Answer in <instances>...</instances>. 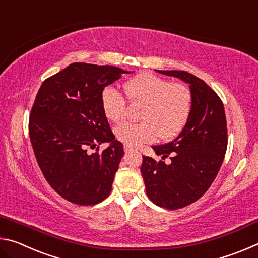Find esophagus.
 <instances>
[{
    "label": "esophagus",
    "instance_id": "1",
    "mask_svg": "<svg viewBox=\"0 0 258 258\" xmlns=\"http://www.w3.org/2000/svg\"><path fill=\"white\" fill-rule=\"evenodd\" d=\"M132 150H133V148L131 147V146H127V145L124 146V151L125 152H130V151H132Z\"/></svg>",
    "mask_w": 258,
    "mask_h": 258
}]
</instances>
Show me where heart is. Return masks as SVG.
I'll return each mask as SVG.
<instances>
[{"instance_id": "heart-1", "label": "heart", "mask_w": 258, "mask_h": 258, "mask_svg": "<svg viewBox=\"0 0 258 258\" xmlns=\"http://www.w3.org/2000/svg\"><path fill=\"white\" fill-rule=\"evenodd\" d=\"M126 97L132 103L143 104L139 113L140 123H123L115 128L117 140L131 147L168 140L186 125L194 107L190 87L173 83L152 73H141L125 83ZM101 104L107 118L119 123L126 116V101L113 87L103 91Z\"/></svg>"}]
</instances>
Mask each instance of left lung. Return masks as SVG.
Returning a JSON list of instances; mask_svg holds the SVG:
<instances>
[{
  "instance_id": "obj_1",
  "label": "left lung",
  "mask_w": 258,
  "mask_h": 258,
  "mask_svg": "<svg viewBox=\"0 0 258 258\" xmlns=\"http://www.w3.org/2000/svg\"><path fill=\"white\" fill-rule=\"evenodd\" d=\"M187 83L194 95L192 112L184 128L172 142L154 146L161 159L142 156L141 174L152 203L167 209L183 208L203 197L215 180L228 147L224 106L203 80L184 71H158Z\"/></svg>"
}]
</instances>
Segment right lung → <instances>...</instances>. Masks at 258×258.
Returning a JSON list of instances; mask_svg holds the SVG:
<instances>
[{"instance_id": "1", "label": "right lung", "mask_w": 258, "mask_h": 258, "mask_svg": "<svg viewBox=\"0 0 258 258\" xmlns=\"http://www.w3.org/2000/svg\"><path fill=\"white\" fill-rule=\"evenodd\" d=\"M113 66L69 64L43 82L29 116L35 157L52 189L68 202L91 206L111 191L124 149L104 115V87L128 74ZM111 143L98 152V145ZM97 147L93 154L89 147Z\"/></svg>"}]
</instances>
